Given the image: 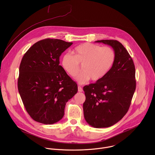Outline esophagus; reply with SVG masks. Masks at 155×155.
Wrapping results in <instances>:
<instances>
[{
    "instance_id": "34e87169",
    "label": "esophagus",
    "mask_w": 155,
    "mask_h": 155,
    "mask_svg": "<svg viewBox=\"0 0 155 155\" xmlns=\"http://www.w3.org/2000/svg\"><path fill=\"white\" fill-rule=\"evenodd\" d=\"M78 92H82L83 91V88L80 86H78Z\"/></svg>"
}]
</instances>
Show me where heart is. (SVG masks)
<instances>
[{
  "label": "heart",
  "mask_w": 155,
  "mask_h": 155,
  "mask_svg": "<svg viewBox=\"0 0 155 155\" xmlns=\"http://www.w3.org/2000/svg\"><path fill=\"white\" fill-rule=\"evenodd\" d=\"M74 56L70 53L63 54L61 65L64 71L75 77L80 70L82 72L76 78L79 83L83 84L90 79L97 81L102 79L111 69L115 60L114 50L108 47H101L90 43L78 45L73 50Z\"/></svg>",
  "instance_id": "obj_1"
}]
</instances>
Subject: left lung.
Masks as SVG:
<instances>
[{
    "mask_svg": "<svg viewBox=\"0 0 155 155\" xmlns=\"http://www.w3.org/2000/svg\"><path fill=\"white\" fill-rule=\"evenodd\" d=\"M95 42L112 47L115 60L102 79L83 87L84 117L94 127H108L121 120L128 111L136 90V70L132 58L120 42L115 40Z\"/></svg>",
    "mask_w": 155,
    "mask_h": 155,
    "instance_id": "left-lung-1",
    "label": "left lung"
}]
</instances>
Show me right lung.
Instances as JSON below:
<instances>
[{
  "label": "right lung",
  "mask_w": 155,
  "mask_h": 155,
  "mask_svg": "<svg viewBox=\"0 0 155 155\" xmlns=\"http://www.w3.org/2000/svg\"><path fill=\"white\" fill-rule=\"evenodd\" d=\"M72 43L41 40L22 58L18 91L27 112L37 122L52 124L61 120L66 103L78 91L77 83L59 65L60 56Z\"/></svg>",
  "instance_id": "add662e5"
}]
</instances>
